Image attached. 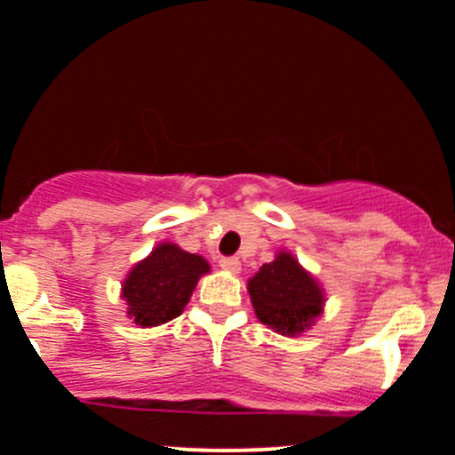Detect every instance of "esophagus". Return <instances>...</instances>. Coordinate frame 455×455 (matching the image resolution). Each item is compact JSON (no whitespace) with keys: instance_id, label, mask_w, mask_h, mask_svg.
Returning a JSON list of instances; mask_svg holds the SVG:
<instances>
[{"instance_id":"obj_1","label":"esophagus","mask_w":455,"mask_h":455,"mask_svg":"<svg viewBox=\"0 0 455 455\" xmlns=\"http://www.w3.org/2000/svg\"><path fill=\"white\" fill-rule=\"evenodd\" d=\"M220 267H222L224 271H228V273H240L242 264H240V259H237V258H222V259H220Z\"/></svg>"}]
</instances>
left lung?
<instances>
[{"label": "left lung", "instance_id": "obj_1", "mask_svg": "<svg viewBox=\"0 0 455 455\" xmlns=\"http://www.w3.org/2000/svg\"><path fill=\"white\" fill-rule=\"evenodd\" d=\"M246 289L258 320L286 338L302 335L324 313V289L289 251L262 264Z\"/></svg>", "mask_w": 455, "mask_h": 455}]
</instances>
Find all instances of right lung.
Returning <instances> with one entry per match:
<instances>
[{
  "label": "right lung",
  "instance_id": "right-lung-1",
  "mask_svg": "<svg viewBox=\"0 0 455 455\" xmlns=\"http://www.w3.org/2000/svg\"><path fill=\"white\" fill-rule=\"evenodd\" d=\"M211 271L202 255L188 253L173 242H160L122 282L126 315L142 329L173 320L191 299L197 282Z\"/></svg>",
  "mask_w": 455,
  "mask_h": 455
}]
</instances>
